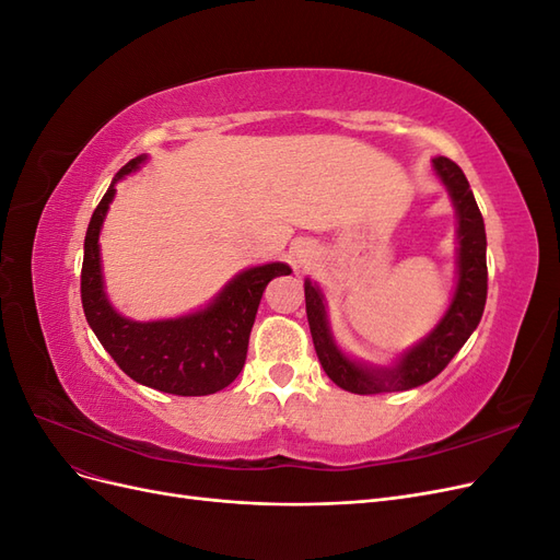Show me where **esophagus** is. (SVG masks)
I'll use <instances>...</instances> for the list:
<instances>
[{"mask_svg":"<svg viewBox=\"0 0 560 560\" xmlns=\"http://www.w3.org/2000/svg\"><path fill=\"white\" fill-rule=\"evenodd\" d=\"M296 259H299V264L308 266V264L315 259V252L308 249V247H299V249H296Z\"/></svg>","mask_w":560,"mask_h":560,"instance_id":"obj_1","label":"esophagus"}]
</instances>
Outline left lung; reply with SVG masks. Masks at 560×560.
I'll return each mask as SVG.
<instances>
[{
  "label": "left lung",
  "instance_id": "1",
  "mask_svg": "<svg viewBox=\"0 0 560 560\" xmlns=\"http://www.w3.org/2000/svg\"><path fill=\"white\" fill-rule=\"evenodd\" d=\"M432 171L444 184L451 196L457 219V257H455V290L451 303L434 329L420 338L416 346L397 354L393 364H369L354 360L336 343L327 317V299L319 284L306 280V313L313 334L315 352L325 374L354 395H381L401 393L422 383H430L442 374L455 352L465 346L471 331L479 327L486 292H488V268H486V226L477 200L469 189L465 173L451 159H432Z\"/></svg>",
  "mask_w": 560,
  "mask_h": 560
}]
</instances>
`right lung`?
<instances>
[{"instance_id": "right-lung-1", "label": "right lung", "mask_w": 560, "mask_h": 560, "mask_svg": "<svg viewBox=\"0 0 560 560\" xmlns=\"http://www.w3.org/2000/svg\"><path fill=\"white\" fill-rule=\"evenodd\" d=\"M147 159L140 154L116 173L91 217L81 268L83 313L97 341L132 381L179 397L214 395L238 378L245 366L249 331L266 284L290 276L292 268L282 261L245 268L208 306L179 317L140 322L118 313L105 292L100 231L116 196V182L138 171Z\"/></svg>"}]
</instances>
